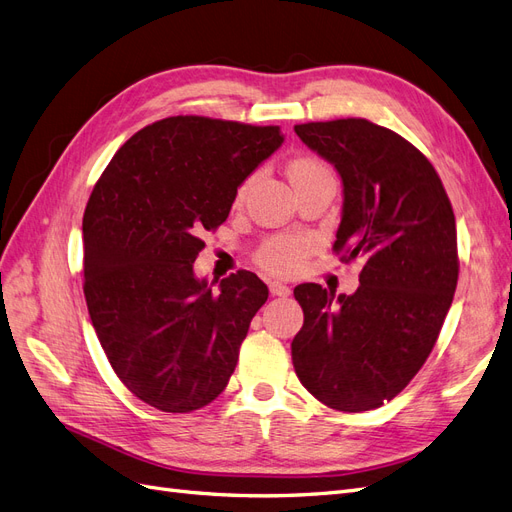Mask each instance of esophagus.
I'll list each match as a JSON object with an SVG mask.
<instances>
[{
  "instance_id": "1",
  "label": "esophagus",
  "mask_w": 512,
  "mask_h": 512,
  "mask_svg": "<svg viewBox=\"0 0 512 512\" xmlns=\"http://www.w3.org/2000/svg\"><path fill=\"white\" fill-rule=\"evenodd\" d=\"M269 290H271L273 297H288V294H290V288L282 282H271Z\"/></svg>"
}]
</instances>
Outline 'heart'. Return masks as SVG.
Listing matches in <instances>:
<instances>
[{"mask_svg":"<svg viewBox=\"0 0 512 512\" xmlns=\"http://www.w3.org/2000/svg\"><path fill=\"white\" fill-rule=\"evenodd\" d=\"M286 173H288L290 183L297 188V185H301L305 181L329 177L331 170L327 168V164L314 156H297L288 162ZM250 183H252V179H247L239 185L237 196H235L237 203H241V200L245 198ZM312 250H314L312 237L277 235V237H271L269 241L262 243V247L256 254V262L262 269L273 273V275H294L305 265V260L309 254H312Z\"/></svg>","mask_w":512,"mask_h":512,"instance_id":"b5f03b06","label":"heart"}]
</instances>
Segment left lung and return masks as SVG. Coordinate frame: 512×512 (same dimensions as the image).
Instances as JSON below:
<instances>
[{
    "label": "left lung",
    "mask_w": 512,
    "mask_h": 512,
    "mask_svg": "<svg viewBox=\"0 0 512 512\" xmlns=\"http://www.w3.org/2000/svg\"><path fill=\"white\" fill-rule=\"evenodd\" d=\"M294 132L344 181L333 252L365 265L350 297L294 288L303 327L292 365L324 406L374 410L406 389L438 342L459 277L455 213L436 168L397 132L361 117Z\"/></svg>",
    "instance_id": "obj_1"
}]
</instances>
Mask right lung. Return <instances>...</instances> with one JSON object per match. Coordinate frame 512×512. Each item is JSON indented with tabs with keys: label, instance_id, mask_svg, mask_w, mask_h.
Returning <instances> with one entry per match:
<instances>
[{
	"label": "right lung",
	"instance_id": "1",
	"mask_svg": "<svg viewBox=\"0 0 512 512\" xmlns=\"http://www.w3.org/2000/svg\"><path fill=\"white\" fill-rule=\"evenodd\" d=\"M284 143L280 126L177 115L138 130L104 168L83 215V292L117 378L162 412L218 397L269 288L252 271L215 290L194 277L205 232Z\"/></svg>",
	"mask_w": 512,
	"mask_h": 512
}]
</instances>
